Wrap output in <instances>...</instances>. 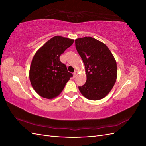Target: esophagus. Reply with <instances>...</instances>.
Returning a JSON list of instances; mask_svg holds the SVG:
<instances>
[{
  "label": "esophagus",
  "instance_id": "1",
  "mask_svg": "<svg viewBox=\"0 0 146 146\" xmlns=\"http://www.w3.org/2000/svg\"><path fill=\"white\" fill-rule=\"evenodd\" d=\"M77 70H76V71H74V77L76 78L77 77Z\"/></svg>",
  "mask_w": 146,
  "mask_h": 146
}]
</instances>
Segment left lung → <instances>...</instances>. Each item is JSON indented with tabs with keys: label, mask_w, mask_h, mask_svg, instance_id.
<instances>
[{
	"label": "left lung",
	"mask_w": 146,
	"mask_h": 146,
	"mask_svg": "<svg viewBox=\"0 0 146 146\" xmlns=\"http://www.w3.org/2000/svg\"><path fill=\"white\" fill-rule=\"evenodd\" d=\"M76 49L85 66L86 83L78 89L88 99L104 98L111 90L117 78L116 61L105 44L92 37L75 40Z\"/></svg>",
	"instance_id": "8db88e82"
}]
</instances>
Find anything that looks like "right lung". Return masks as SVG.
I'll use <instances>...</instances> for the list:
<instances>
[{
  "mask_svg": "<svg viewBox=\"0 0 146 146\" xmlns=\"http://www.w3.org/2000/svg\"><path fill=\"white\" fill-rule=\"evenodd\" d=\"M74 39L56 36L35 54L30 65L29 78L35 91L42 98L53 99L64 89L72 74L61 62V54L72 46Z\"/></svg>",
  "mask_w": 146,
  "mask_h": 146,
  "instance_id": "right-lung-1",
  "label": "right lung"
}]
</instances>
